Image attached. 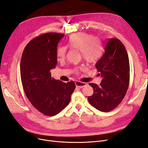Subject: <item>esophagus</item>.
Wrapping results in <instances>:
<instances>
[{"label":"esophagus","instance_id":"1","mask_svg":"<svg viewBox=\"0 0 148 148\" xmlns=\"http://www.w3.org/2000/svg\"><path fill=\"white\" fill-rule=\"evenodd\" d=\"M75 84L76 86L78 87V88H83L84 86H85L86 85V83H85V82H79V81H75Z\"/></svg>","mask_w":148,"mask_h":148}]
</instances>
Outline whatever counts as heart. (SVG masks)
Here are the masks:
<instances>
[{
    "label": "heart",
    "mask_w": 148,
    "mask_h": 148,
    "mask_svg": "<svg viewBox=\"0 0 148 148\" xmlns=\"http://www.w3.org/2000/svg\"><path fill=\"white\" fill-rule=\"evenodd\" d=\"M68 46L73 49L81 52L85 61L89 64L96 63L102 54V47L99 39L92 34L79 32L71 35L68 39ZM67 49L62 46L58 49L57 57L60 60H64L66 56ZM76 73L79 69H75Z\"/></svg>",
    "instance_id": "heart-1"
}]
</instances>
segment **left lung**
<instances>
[{
  "label": "left lung",
  "instance_id": "obj_1",
  "mask_svg": "<svg viewBox=\"0 0 148 148\" xmlns=\"http://www.w3.org/2000/svg\"><path fill=\"white\" fill-rule=\"evenodd\" d=\"M96 67L102 80L99 86L89 84L94 93L88 97V100L98 110L110 112L121 102L129 85V57L121 41L111 38L105 42V52Z\"/></svg>",
  "mask_w": 148,
  "mask_h": 148
}]
</instances>
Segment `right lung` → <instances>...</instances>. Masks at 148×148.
I'll list each match as a JSON object with an SVG mask.
<instances>
[{
	"label": "right lung",
	"instance_id": "add662e5",
	"mask_svg": "<svg viewBox=\"0 0 148 148\" xmlns=\"http://www.w3.org/2000/svg\"><path fill=\"white\" fill-rule=\"evenodd\" d=\"M64 34L46 33L32 39L22 55L20 72L25 94L36 109L47 116H55L68 106L75 88L51 77L50 71L57 63V45Z\"/></svg>",
	"mask_w": 148,
	"mask_h": 148
}]
</instances>
